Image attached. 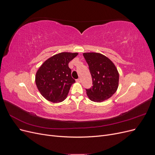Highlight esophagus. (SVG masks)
<instances>
[{
  "instance_id": "1",
  "label": "esophagus",
  "mask_w": 155,
  "mask_h": 155,
  "mask_svg": "<svg viewBox=\"0 0 155 155\" xmlns=\"http://www.w3.org/2000/svg\"><path fill=\"white\" fill-rule=\"evenodd\" d=\"M76 81L78 82V83H81V79L80 78H79V79H76Z\"/></svg>"
}]
</instances>
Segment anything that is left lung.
Here are the masks:
<instances>
[{"instance_id":"left-lung-1","label":"left lung","mask_w":155,"mask_h":155,"mask_svg":"<svg viewBox=\"0 0 155 155\" xmlns=\"http://www.w3.org/2000/svg\"><path fill=\"white\" fill-rule=\"evenodd\" d=\"M91 74L93 86L86 89L89 99L102 102L116 92L119 83V73L114 64L105 55L96 52L83 53Z\"/></svg>"}]
</instances>
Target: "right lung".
<instances>
[{
    "mask_svg": "<svg viewBox=\"0 0 155 155\" xmlns=\"http://www.w3.org/2000/svg\"><path fill=\"white\" fill-rule=\"evenodd\" d=\"M78 53L61 52L53 55L43 63L35 75V84L46 100L59 103L66 99L75 80L71 76L68 63Z\"/></svg>",
    "mask_w": 155,
    "mask_h": 155,
    "instance_id": "obj_1",
    "label": "right lung"
}]
</instances>
